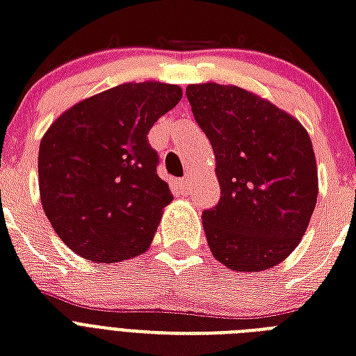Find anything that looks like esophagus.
Here are the masks:
<instances>
[{"label":"esophagus","instance_id":"esophagus-1","mask_svg":"<svg viewBox=\"0 0 356 356\" xmlns=\"http://www.w3.org/2000/svg\"><path fill=\"white\" fill-rule=\"evenodd\" d=\"M179 186H181V190H183V192H188V190H190V179L188 177L181 179V181H179Z\"/></svg>","mask_w":356,"mask_h":356}]
</instances>
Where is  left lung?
Returning <instances> with one entry per match:
<instances>
[{"label":"left lung","instance_id":"1","mask_svg":"<svg viewBox=\"0 0 356 356\" xmlns=\"http://www.w3.org/2000/svg\"><path fill=\"white\" fill-rule=\"evenodd\" d=\"M192 114L216 156L220 201L203 212L212 254L262 271L298 248L318 200L309 133L264 97L234 85H188Z\"/></svg>","mask_w":356,"mask_h":356}]
</instances>
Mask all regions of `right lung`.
I'll use <instances>...</instances> for the list:
<instances>
[{
	"mask_svg": "<svg viewBox=\"0 0 356 356\" xmlns=\"http://www.w3.org/2000/svg\"><path fill=\"white\" fill-rule=\"evenodd\" d=\"M183 97L177 85L125 83L63 113L38 149L47 220L72 251L97 264L144 253L173 200L156 175L147 133Z\"/></svg>",
	"mask_w": 356,
	"mask_h": 356,
	"instance_id": "add662e5",
	"label": "right lung"
}]
</instances>
